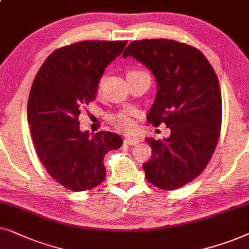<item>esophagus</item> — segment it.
Listing matches in <instances>:
<instances>
[{
  "label": "esophagus",
  "mask_w": 249,
  "mask_h": 249,
  "mask_svg": "<svg viewBox=\"0 0 249 249\" xmlns=\"http://www.w3.org/2000/svg\"><path fill=\"white\" fill-rule=\"evenodd\" d=\"M140 140L137 138H126L124 140V143L127 144V145H134V144H138Z\"/></svg>",
  "instance_id": "1"
}]
</instances>
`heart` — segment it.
Wrapping results in <instances>:
<instances>
[{
    "label": "heart",
    "mask_w": 249,
    "mask_h": 249,
    "mask_svg": "<svg viewBox=\"0 0 249 249\" xmlns=\"http://www.w3.org/2000/svg\"><path fill=\"white\" fill-rule=\"evenodd\" d=\"M131 72L137 71H132L128 72V74H131ZM111 123L116 128H118V130L121 131H130L134 126L133 119H132L131 116H128L126 114H119L117 116H115V117L111 118Z\"/></svg>",
    "instance_id": "1"
}]
</instances>
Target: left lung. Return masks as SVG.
I'll list each match as a JSON object with an SVG mask.
<instances>
[{"instance_id": "1", "label": "left lung", "mask_w": 249, "mask_h": 249, "mask_svg": "<svg viewBox=\"0 0 249 249\" xmlns=\"http://www.w3.org/2000/svg\"><path fill=\"white\" fill-rule=\"evenodd\" d=\"M128 55L151 71L157 81L147 121L171 128V135L163 140L145 139L152 154L142 168L155 187L175 190L205 170L216 148L222 122L217 76L199 50L173 39L133 41L123 58Z\"/></svg>"}]
</instances>
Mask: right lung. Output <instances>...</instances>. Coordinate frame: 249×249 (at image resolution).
<instances>
[{
	"mask_svg": "<svg viewBox=\"0 0 249 249\" xmlns=\"http://www.w3.org/2000/svg\"><path fill=\"white\" fill-rule=\"evenodd\" d=\"M126 43L83 41L55 50L33 82L27 119L36 152L50 177L71 191L100 184L106 154L123 144L112 132H81L78 116L97 97L106 67Z\"/></svg>",
	"mask_w": 249,
	"mask_h": 249,
	"instance_id": "add662e5",
	"label": "right lung"
}]
</instances>
